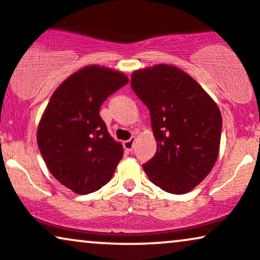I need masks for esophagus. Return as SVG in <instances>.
Masks as SVG:
<instances>
[{"mask_svg": "<svg viewBox=\"0 0 260 260\" xmlns=\"http://www.w3.org/2000/svg\"><path fill=\"white\" fill-rule=\"evenodd\" d=\"M135 141H136V139L135 137H131L130 140H126V141H124V148L126 149V151H133V148H134V146H135Z\"/></svg>", "mask_w": 260, "mask_h": 260, "instance_id": "34e87169", "label": "esophagus"}]
</instances>
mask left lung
I'll use <instances>...</instances> for the list:
<instances>
[{
  "instance_id": "obj_1",
  "label": "left lung",
  "mask_w": 260,
  "mask_h": 260,
  "mask_svg": "<svg viewBox=\"0 0 260 260\" xmlns=\"http://www.w3.org/2000/svg\"><path fill=\"white\" fill-rule=\"evenodd\" d=\"M131 87L147 106L157 152L142 166L161 190L184 194L202 182L219 155L221 113L184 70L157 64L131 74Z\"/></svg>"
}]
</instances>
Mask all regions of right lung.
Returning a JSON list of instances; mask_svg holds the SVG:
<instances>
[{
  "label": "right lung",
  "mask_w": 260,
  "mask_h": 260,
  "mask_svg": "<svg viewBox=\"0 0 260 260\" xmlns=\"http://www.w3.org/2000/svg\"><path fill=\"white\" fill-rule=\"evenodd\" d=\"M127 81L118 70L84 67L57 87L42 114L40 152L52 175L75 193L100 190L123 158V145L109 135L100 107Z\"/></svg>",
  "instance_id": "1"
}]
</instances>
